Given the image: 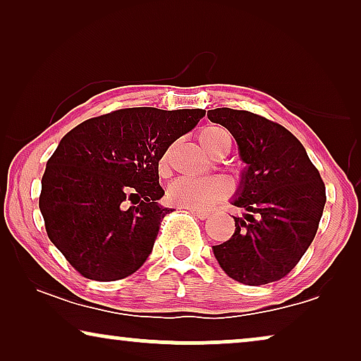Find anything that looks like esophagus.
<instances>
[{"label": "esophagus", "instance_id": "obj_1", "mask_svg": "<svg viewBox=\"0 0 361 361\" xmlns=\"http://www.w3.org/2000/svg\"><path fill=\"white\" fill-rule=\"evenodd\" d=\"M189 210L194 215L199 216L200 220H205V219H209V216H210V212L209 210H204V209H189Z\"/></svg>", "mask_w": 361, "mask_h": 361}]
</instances>
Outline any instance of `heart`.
I'll return each instance as SVG.
<instances>
[{
	"label": "heart",
	"mask_w": 361,
	"mask_h": 361,
	"mask_svg": "<svg viewBox=\"0 0 361 361\" xmlns=\"http://www.w3.org/2000/svg\"><path fill=\"white\" fill-rule=\"evenodd\" d=\"M197 140L210 156H219L221 152H228L231 146L230 133L221 126H205L197 133ZM159 174H169V154L159 159ZM231 187L221 177H204V179H192V177H179L167 189V199L174 205L185 209H209L215 202L224 200L230 195Z\"/></svg>",
	"instance_id": "b5f03b06"
}]
</instances>
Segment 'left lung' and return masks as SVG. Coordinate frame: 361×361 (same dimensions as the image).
I'll return each mask as SVG.
<instances>
[{"label": "left lung", "instance_id": "1", "mask_svg": "<svg viewBox=\"0 0 361 361\" xmlns=\"http://www.w3.org/2000/svg\"><path fill=\"white\" fill-rule=\"evenodd\" d=\"M210 121L225 126L248 167L233 205L235 233L214 246L220 268L248 286L274 283L299 263L317 233L325 185L317 167L293 133L246 110L215 108Z\"/></svg>", "mask_w": 361, "mask_h": 361}]
</instances>
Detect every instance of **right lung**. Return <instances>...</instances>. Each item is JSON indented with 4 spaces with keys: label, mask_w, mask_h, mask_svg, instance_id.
Listing matches in <instances>:
<instances>
[{
    "label": "right lung",
    "mask_w": 361,
    "mask_h": 361,
    "mask_svg": "<svg viewBox=\"0 0 361 361\" xmlns=\"http://www.w3.org/2000/svg\"><path fill=\"white\" fill-rule=\"evenodd\" d=\"M205 110L123 108L68 131L49 157L39 209L49 240L83 278L118 281L151 255L161 221L159 159Z\"/></svg>",
    "instance_id": "add662e5"
}]
</instances>
